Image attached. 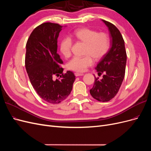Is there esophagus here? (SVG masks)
<instances>
[{
    "label": "esophagus",
    "instance_id": "1",
    "mask_svg": "<svg viewBox=\"0 0 151 151\" xmlns=\"http://www.w3.org/2000/svg\"><path fill=\"white\" fill-rule=\"evenodd\" d=\"M75 75L76 76H80L84 75V74H83V73H75Z\"/></svg>",
    "mask_w": 151,
    "mask_h": 151
}]
</instances>
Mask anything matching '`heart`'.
<instances>
[{
    "mask_svg": "<svg viewBox=\"0 0 151 151\" xmlns=\"http://www.w3.org/2000/svg\"><path fill=\"white\" fill-rule=\"evenodd\" d=\"M71 37L86 43L85 54L83 57L75 56L68 63L70 70L77 72H83L87 68L93 64V58L99 60L108 52L110 47V37L105 32H99L89 28L78 29L73 32ZM73 45L72 39L66 36L60 42V51L65 57L71 55Z\"/></svg>",
    "mask_w": 151,
    "mask_h": 151,
    "instance_id": "heart-1",
    "label": "heart"
}]
</instances>
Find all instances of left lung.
I'll list each match as a JSON object with an SVG mask.
<instances>
[{
  "mask_svg": "<svg viewBox=\"0 0 151 151\" xmlns=\"http://www.w3.org/2000/svg\"><path fill=\"white\" fill-rule=\"evenodd\" d=\"M109 28L111 47L101 58L95 69L99 75L104 74L103 78L95 77L91 95L99 101H108L118 93L125 76L127 54L124 40L120 32L113 24L101 20Z\"/></svg>",
  "mask_w": 151,
  "mask_h": 151,
  "instance_id": "8db88e82",
  "label": "left lung"
}]
</instances>
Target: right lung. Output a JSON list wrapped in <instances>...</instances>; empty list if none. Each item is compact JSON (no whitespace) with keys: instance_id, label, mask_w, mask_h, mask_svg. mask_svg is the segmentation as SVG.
I'll use <instances>...</instances> for the list:
<instances>
[{"instance_id":"add662e5","label":"right lung","mask_w":151,"mask_h":151,"mask_svg":"<svg viewBox=\"0 0 151 151\" xmlns=\"http://www.w3.org/2000/svg\"><path fill=\"white\" fill-rule=\"evenodd\" d=\"M63 26L45 22L36 27L26 43L25 65L30 81L37 93L48 103L57 104L65 100L75 80L73 73H63V62L57 53L58 37ZM60 76L55 80V75Z\"/></svg>"}]
</instances>
